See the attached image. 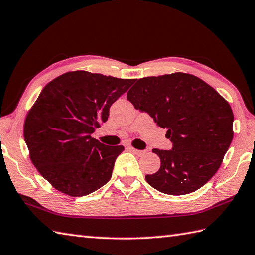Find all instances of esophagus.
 <instances>
[{
    "label": "esophagus",
    "instance_id": "esophagus-1",
    "mask_svg": "<svg viewBox=\"0 0 255 255\" xmlns=\"http://www.w3.org/2000/svg\"><path fill=\"white\" fill-rule=\"evenodd\" d=\"M130 150L132 151L134 154H137V155H143V154L147 153V151H145V150H138V149H134L132 147L130 148Z\"/></svg>",
    "mask_w": 255,
    "mask_h": 255
}]
</instances>
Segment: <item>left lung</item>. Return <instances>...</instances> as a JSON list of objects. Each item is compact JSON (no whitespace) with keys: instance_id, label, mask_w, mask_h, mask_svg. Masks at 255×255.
<instances>
[{"instance_id":"obj_1","label":"left lung","mask_w":255,"mask_h":255,"mask_svg":"<svg viewBox=\"0 0 255 255\" xmlns=\"http://www.w3.org/2000/svg\"><path fill=\"white\" fill-rule=\"evenodd\" d=\"M127 99L165 128L173 143L172 150H152L161 166L145 175L151 186L178 196L197 191L216 174L234 138V113L214 88L175 72L139 79Z\"/></svg>"}]
</instances>
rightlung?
<instances>
[{"instance_id":"right-lung-1","label":"right lung","mask_w":255,"mask_h":255,"mask_svg":"<svg viewBox=\"0 0 255 255\" xmlns=\"http://www.w3.org/2000/svg\"><path fill=\"white\" fill-rule=\"evenodd\" d=\"M133 79L70 71L48 83L27 113L24 138L29 158L50 185L69 196L93 193L111 180L123 145L91 137Z\"/></svg>"}]
</instances>
